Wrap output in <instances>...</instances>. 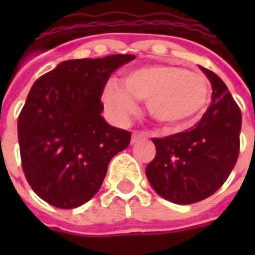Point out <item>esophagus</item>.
Returning <instances> with one entry per match:
<instances>
[{
	"label": "esophagus",
	"instance_id": "obj_1",
	"mask_svg": "<svg viewBox=\"0 0 255 255\" xmlns=\"http://www.w3.org/2000/svg\"><path fill=\"white\" fill-rule=\"evenodd\" d=\"M145 137H149V133H148V132H133V135H132V139H131V143L135 144V143H137L139 140L145 139Z\"/></svg>",
	"mask_w": 255,
	"mask_h": 255
}]
</instances>
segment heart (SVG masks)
<instances>
[{"mask_svg":"<svg viewBox=\"0 0 255 255\" xmlns=\"http://www.w3.org/2000/svg\"><path fill=\"white\" fill-rule=\"evenodd\" d=\"M123 87L110 82L104 102L118 115L135 110L132 98L148 102V111L159 123L186 128L200 122L209 104V85L204 75L174 65H145L123 77Z\"/></svg>","mask_w":255,"mask_h":255,"instance_id":"obj_1","label":"heart"}]
</instances>
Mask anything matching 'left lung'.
Returning <instances> with one entry per match:
<instances>
[{
    "label": "left lung",
    "instance_id": "1",
    "mask_svg": "<svg viewBox=\"0 0 255 255\" xmlns=\"http://www.w3.org/2000/svg\"><path fill=\"white\" fill-rule=\"evenodd\" d=\"M200 69L212 85V104L185 132L153 137L156 156L145 168L156 193L178 205L194 204L217 192L240 153L241 110L221 78Z\"/></svg>",
    "mask_w": 255,
    "mask_h": 255
}]
</instances>
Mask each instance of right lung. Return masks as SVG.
Returning <instances> with one entry per match:
<instances>
[{
	"label": "right lung",
	"instance_id": "1",
	"mask_svg": "<svg viewBox=\"0 0 255 255\" xmlns=\"http://www.w3.org/2000/svg\"><path fill=\"white\" fill-rule=\"evenodd\" d=\"M135 55L70 59L34 82L18 116L22 169L31 189L50 205L74 209L91 200L108 164L131 141L112 127L100 102L108 78Z\"/></svg>",
	"mask_w": 255,
	"mask_h": 255
}]
</instances>
